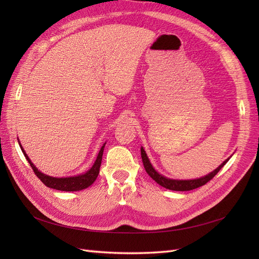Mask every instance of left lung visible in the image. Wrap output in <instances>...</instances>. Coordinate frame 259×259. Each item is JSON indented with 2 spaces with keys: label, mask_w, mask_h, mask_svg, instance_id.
<instances>
[{
  "label": "left lung",
  "mask_w": 259,
  "mask_h": 259,
  "mask_svg": "<svg viewBox=\"0 0 259 259\" xmlns=\"http://www.w3.org/2000/svg\"><path fill=\"white\" fill-rule=\"evenodd\" d=\"M140 151H142V159H143V163H144V167L148 173V175L150 176L155 183H158L160 186L166 188V189H169V190H174V191H189L192 189H197V188L205 185L206 183L209 182L210 179L214 178V176L218 173L219 170L222 169V167L229 160V159H227L221 166L217 167L214 171H211L210 174L202 177V178L192 179V180H174V179H169V178H166V177L160 175L158 171H156L152 167L151 163L149 162V159L144 150V148H142V150Z\"/></svg>",
  "instance_id": "8db88e82"
}]
</instances>
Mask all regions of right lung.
I'll return each mask as SVG.
<instances>
[{"label": "right lung", "mask_w": 259, "mask_h": 259, "mask_svg": "<svg viewBox=\"0 0 259 259\" xmlns=\"http://www.w3.org/2000/svg\"><path fill=\"white\" fill-rule=\"evenodd\" d=\"M105 145L101 147L95 163H94V165L92 166V168L89 171H86V173L83 175H79L75 177H68V178H55V177H50L48 175L42 174L41 171H38L37 168L33 165L32 163H31L30 159L28 158V155L26 154L22 147H21V150H22L23 154H25L26 159L28 160L30 166L32 167L34 174L46 187H50V188H52V189H56V190H60V191H79V190H82V189H85V188L90 187L96 180V178L99 174V168H100V164H101V159H103Z\"/></svg>", "instance_id": "add662e5"}]
</instances>
